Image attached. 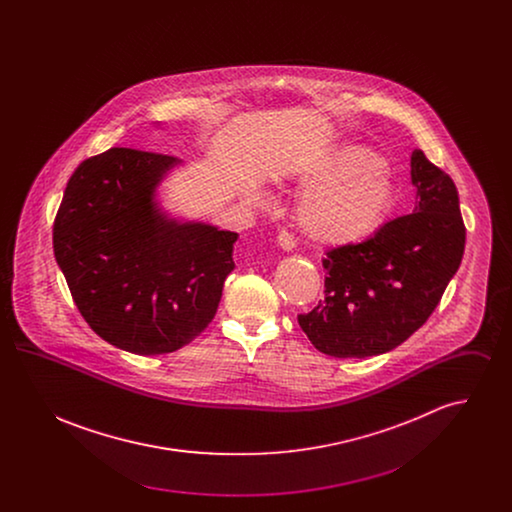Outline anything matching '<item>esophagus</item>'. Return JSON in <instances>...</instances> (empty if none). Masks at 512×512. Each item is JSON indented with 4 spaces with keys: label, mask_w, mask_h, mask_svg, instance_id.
Listing matches in <instances>:
<instances>
[{
    "label": "esophagus",
    "mask_w": 512,
    "mask_h": 512,
    "mask_svg": "<svg viewBox=\"0 0 512 512\" xmlns=\"http://www.w3.org/2000/svg\"><path fill=\"white\" fill-rule=\"evenodd\" d=\"M276 242L284 249V251H292L295 247V240H293L292 234H288L286 230H282L278 236H276Z\"/></svg>",
    "instance_id": "1"
}]
</instances>
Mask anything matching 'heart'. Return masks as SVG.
<instances>
[{
  "mask_svg": "<svg viewBox=\"0 0 512 512\" xmlns=\"http://www.w3.org/2000/svg\"><path fill=\"white\" fill-rule=\"evenodd\" d=\"M301 232L320 245L357 244L382 228L395 205L390 169L361 146L341 147L301 174ZM261 201V195H253Z\"/></svg>",
  "mask_w": 512,
  "mask_h": 512,
  "instance_id": "b5f03b06",
  "label": "heart"
}]
</instances>
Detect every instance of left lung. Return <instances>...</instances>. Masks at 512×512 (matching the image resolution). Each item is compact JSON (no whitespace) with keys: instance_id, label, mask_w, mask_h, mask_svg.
Returning a JSON list of instances; mask_svg holds the SVG:
<instances>
[{"instance_id":"8db88e82","label":"left lung","mask_w":512,"mask_h":512,"mask_svg":"<svg viewBox=\"0 0 512 512\" xmlns=\"http://www.w3.org/2000/svg\"><path fill=\"white\" fill-rule=\"evenodd\" d=\"M413 213L386 222L361 244L326 251L324 301L297 322L320 353L365 359L401 345L438 307L461 267L464 228L449 174L411 155Z\"/></svg>"}]
</instances>
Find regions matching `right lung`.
Instances as JSON below:
<instances>
[{
  "label": "right lung",
  "instance_id": "add662e5",
  "mask_svg": "<svg viewBox=\"0 0 512 512\" xmlns=\"http://www.w3.org/2000/svg\"><path fill=\"white\" fill-rule=\"evenodd\" d=\"M180 161L111 147L82 161L53 222V253L80 315L99 338L165 355L215 317L234 270L236 232L169 219L155 190Z\"/></svg>",
  "mask_w": 512,
  "mask_h": 512
}]
</instances>
